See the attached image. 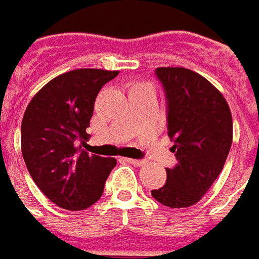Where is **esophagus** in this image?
Returning <instances> with one entry per match:
<instances>
[{
  "label": "esophagus",
  "mask_w": 259,
  "mask_h": 259,
  "mask_svg": "<svg viewBox=\"0 0 259 259\" xmlns=\"http://www.w3.org/2000/svg\"><path fill=\"white\" fill-rule=\"evenodd\" d=\"M125 161H128L130 164L133 165H143L145 163L144 160H137V158H125Z\"/></svg>",
  "instance_id": "34e87169"
}]
</instances>
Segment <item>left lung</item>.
<instances>
[{
  "instance_id": "1",
  "label": "left lung",
  "mask_w": 259,
  "mask_h": 259,
  "mask_svg": "<svg viewBox=\"0 0 259 259\" xmlns=\"http://www.w3.org/2000/svg\"><path fill=\"white\" fill-rule=\"evenodd\" d=\"M155 76L167 102V131L177 164L165 168L163 187L151 190L158 203H197L224 168L232 144V115L207 79L184 67H158Z\"/></svg>"
}]
</instances>
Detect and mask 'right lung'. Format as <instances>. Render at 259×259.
Masks as SVG:
<instances>
[{
	"label": "right lung",
	"instance_id": "add662e5",
	"mask_svg": "<svg viewBox=\"0 0 259 259\" xmlns=\"http://www.w3.org/2000/svg\"><path fill=\"white\" fill-rule=\"evenodd\" d=\"M119 72L76 69L43 86L28 104L21 122V151L38 189L67 210L86 209L101 199L116 160L89 154L86 128L95 99Z\"/></svg>",
	"mask_w": 259,
	"mask_h": 259
}]
</instances>
